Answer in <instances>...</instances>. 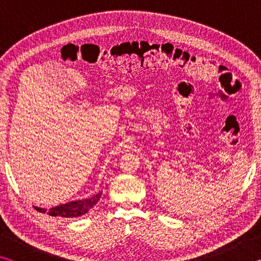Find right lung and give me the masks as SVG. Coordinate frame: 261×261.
<instances>
[{"label":"right lung","instance_id":"add662e5","mask_svg":"<svg viewBox=\"0 0 261 261\" xmlns=\"http://www.w3.org/2000/svg\"><path fill=\"white\" fill-rule=\"evenodd\" d=\"M102 192H99L92 196L91 198L82 200H74L67 202V204L51 207V208H41V207L34 206V208L40 213H47L50 216H62V218H77L86 214L88 211L93 208L96 202L99 201Z\"/></svg>","mask_w":261,"mask_h":261}]
</instances>
